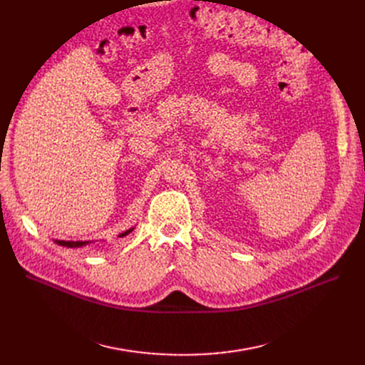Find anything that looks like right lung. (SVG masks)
<instances>
[{
	"mask_svg": "<svg viewBox=\"0 0 365 365\" xmlns=\"http://www.w3.org/2000/svg\"><path fill=\"white\" fill-rule=\"evenodd\" d=\"M132 230H133V227L129 229V230H126V232H123V233H120L118 237H125V236L129 235ZM55 242H56L58 245L66 247V248H81V247H86V245L91 244V240H77V242H74V240H55Z\"/></svg>",
	"mask_w": 365,
	"mask_h": 365,
	"instance_id": "obj_1",
	"label": "right lung"
}]
</instances>
